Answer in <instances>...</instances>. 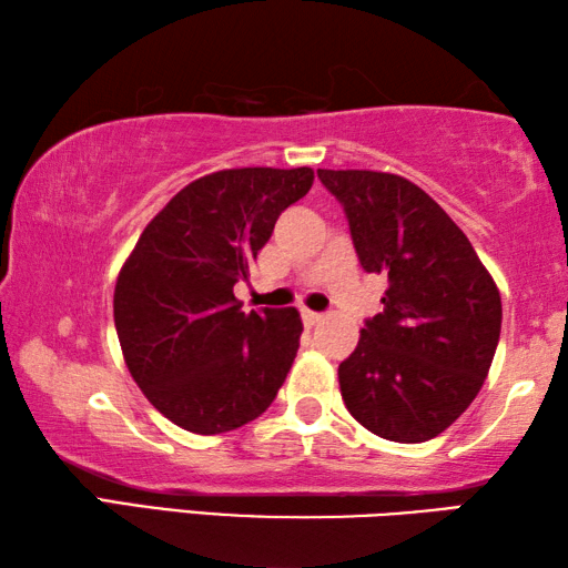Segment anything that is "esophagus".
<instances>
[{"mask_svg":"<svg viewBox=\"0 0 568 568\" xmlns=\"http://www.w3.org/2000/svg\"><path fill=\"white\" fill-rule=\"evenodd\" d=\"M323 321H325V315L313 313V311H303V323L307 325V328H313V325H318Z\"/></svg>","mask_w":568,"mask_h":568,"instance_id":"obj_1","label":"esophagus"}]
</instances>
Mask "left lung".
Here are the masks:
<instances>
[{"label": "left lung", "instance_id": "left-lung-1", "mask_svg": "<svg viewBox=\"0 0 568 568\" xmlns=\"http://www.w3.org/2000/svg\"><path fill=\"white\" fill-rule=\"evenodd\" d=\"M348 215L383 313L338 368L351 416L381 438H436L478 396L501 335V293L454 220L400 175L318 170Z\"/></svg>", "mask_w": 568, "mask_h": 568}]
</instances>
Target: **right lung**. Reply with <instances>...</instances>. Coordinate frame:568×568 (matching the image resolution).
<instances>
[{
	"label": "right lung",
	"mask_w": 568,
	"mask_h": 568,
	"mask_svg": "<svg viewBox=\"0 0 568 568\" xmlns=\"http://www.w3.org/2000/svg\"><path fill=\"white\" fill-rule=\"evenodd\" d=\"M313 180L311 168H235L192 180L120 267L112 307L130 376L190 434H227L255 420L291 371L301 313H245L233 285Z\"/></svg>",
	"instance_id": "obj_1"
}]
</instances>
